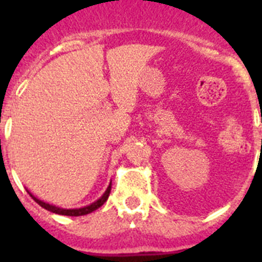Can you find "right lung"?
Masks as SVG:
<instances>
[{
	"label": "right lung",
	"instance_id": "obj_1",
	"mask_svg": "<svg viewBox=\"0 0 262 262\" xmlns=\"http://www.w3.org/2000/svg\"><path fill=\"white\" fill-rule=\"evenodd\" d=\"M110 191H111V184L108 185V187L106 189V191L103 193V195L101 196L98 201H96V202H93L92 205H89V206L81 207V209H61V207H56V206L50 205V203H46V202H43V201L38 200V198L32 195L30 191H29V194L32 196V200L35 201L39 206H41L43 209L48 210V211L55 212V214H59V215H68V216H81V215L90 214V212H93L94 210H97L98 207H101V206H102L103 203L107 201L108 195H110Z\"/></svg>",
	"mask_w": 262,
	"mask_h": 262
}]
</instances>
